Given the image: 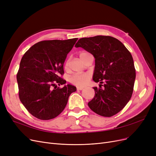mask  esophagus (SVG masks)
I'll return each instance as SVG.
<instances>
[{
	"label": "esophagus",
	"mask_w": 156,
	"mask_h": 156,
	"mask_svg": "<svg viewBox=\"0 0 156 156\" xmlns=\"http://www.w3.org/2000/svg\"><path fill=\"white\" fill-rule=\"evenodd\" d=\"M83 89V87H77V90H82Z\"/></svg>",
	"instance_id": "1"
}]
</instances>
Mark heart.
<instances>
[{
  "label": "heart",
  "instance_id": "b5f03b06",
  "mask_svg": "<svg viewBox=\"0 0 156 156\" xmlns=\"http://www.w3.org/2000/svg\"><path fill=\"white\" fill-rule=\"evenodd\" d=\"M88 53L87 52H81L79 54V56L81 59L82 58L84 55H85ZM69 65V60H67L65 63V68H67ZM90 78V75L89 73H84V74H75L73 76L71 77L69 81L70 83L74 84L75 86L78 87H83L88 83Z\"/></svg>",
  "mask_w": 156,
  "mask_h": 156
}]
</instances>
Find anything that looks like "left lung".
Here are the masks:
<instances>
[{
    "instance_id": "obj_1",
    "label": "left lung",
    "mask_w": 156,
    "mask_h": 156,
    "mask_svg": "<svg viewBox=\"0 0 156 156\" xmlns=\"http://www.w3.org/2000/svg\"><path fill=\"white\" fill-rule=\"evenodd\" d=\"M75 47L83 48L95 58L93 80L100 84L99 88L93 87L95 96L88 105L102 116L117 114L133 91L136 73L130 52L120 41L108 36L83 37Z\"/></svg>"
}]
</instances>
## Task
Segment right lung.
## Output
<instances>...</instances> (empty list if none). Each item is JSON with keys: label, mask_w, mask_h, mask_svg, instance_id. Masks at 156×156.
Wrapping results in <instances>:
<instances>
[{"label": "right lung", "mask_w": 156, "mask_h": 156, "mask_svg": "<svg viewBox=\"0 0 156 156\" xmlns=\"http://www.w3.org/2000/svg\"><path fill=\"white\" fill-rule=\"evenodd\" d=\"M78 38L45 40L28 50L21 58L17 74L19 96L32 115L48 120L58 116L67 105L69 96L77 88L60 76L64 63ZM65 84L64 87L57 88Z\"/></svg>", "instance_id": "right-lung-1"}]
</instances>
